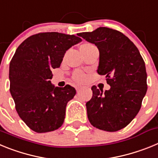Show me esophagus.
<instances>
[{"mask_svg": "<svg viewBox=\"0 0 158 158\" xmlns=\"http://www.w3.org/2000/svg\"><path fill=\"white\" fill-rule=\"evenodd\" d=\"M75 88H76L77 92H79V91H80V90H81V89L82 87H81V86H80V85H77Z\"/></svg>", "mask_w": 158, "mask_h": 158, "instance_id": "obj_1", "label": "esophagus"}]
</instances>
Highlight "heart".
<instances>
[{"label": "heart", "instance_id": "obj_1", "mask_svg": "<svg viewBox=\"0 0 158 158\" xmlns=\"http://www.w3.org/2000/svg\"><path fill=\"white\" fill-rule=\"evenodd\" d=\"M85 76L84 74L82 72H77L75 73L74 75V79L75 81L78 82H81L85 80Z\"/></svg>", "mask_w": 158, "mask_h": 158}]
</instances>
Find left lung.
I'll use <instances>...</instances> for the list:
<instances>
[{
  "label": "left lung",
  "mask_w": 158,
  "mask_h": 158,
  "mask_svg": "<svg viewBox=\"0 0 158 158\" xmlns=\"http://www.w3.org/2000/svg\"><path fill=\"white\" fill-rule=\"evenodd\" d=\"M78 35L95 44L100 52L97 73L106 76L109 90L92 87L86 103L90 123L103 131H119L133 120L147 91V74L139 49L122 32L100 27Z\"/></svg>",
  "instance_id": "obj_1"
}]
</instances>
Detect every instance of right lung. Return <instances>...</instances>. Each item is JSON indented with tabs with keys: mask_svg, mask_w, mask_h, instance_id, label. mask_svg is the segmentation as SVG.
Wrapping results in <instances>:
<instances>
[{
	"mask_svg": "<svg viewBox=\"0 0 158 158\" xmlns=\"http://www.w3.org/2000/svg\"><path fill=\"white\" fill-rule=\"evenodd\" d=\"M81 40L44 32L28 37L16 49L9 65L10 93L18 115L32 131L45 133L63 123L67 103L76 90L69 85L54 87L51 69L60 67L67 50Z\"/></svg>",
	"mask_w": 158,
	"mask_h": 158,
	"instance_id": "obj_1",
	"label": "right lung"
}]
</instances>
